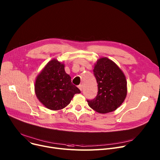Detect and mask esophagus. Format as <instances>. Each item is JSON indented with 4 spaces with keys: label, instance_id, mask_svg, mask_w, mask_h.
<instances>
[{
    "label": "esophagus",
    "instance_id": "34e87169",
    "mask_svg": "<svg viewBox=\"0 0 160 160\" xmlns=\"http://www.w3.org/2000/svg\"><path fill=\"white\" fill-rule=\"evenodd\" d=\"M78 88L80 89V91H82V88H83V86H82V85H79V86H78Z\"/></svg>",
    "mask_w": 160,
    "mask_h": 160
}]
</instances>
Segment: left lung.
Returning a JSON list of instances; mask_svg holds the SVG:
<instances>
[{
    "label": "left lung",
    "instance_id": "8db88e82",
    "mask_svg": "<svg viewBox=\"0 0 160 160\" xmlns=\"http://www.w3.org/2000/svg\"><path fill=\"white\" fill-rule=\"evenodd\" d=\"M93 73L98 83V93L94 99L87 100L89 106L100 113L115 111L127 96L123 72L114 62L105 57L97 61Z\"/></svg>",
    "mask_w": 160,
    "mask_h": 160
}]
</instances>
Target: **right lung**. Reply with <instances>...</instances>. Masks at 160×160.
Listing matches in <instances>:
<instances>
[{"label": "right lung", "mask_w": 160, "mask_h": 160, "mask_svg": "<svg viewBox=\"0 0 160 160\" xmlns=\"http://www.w3.org/2000/svg\"><path fill=\"white\" fill-rule=\"evenodd\" d=\"M35 91L39 101L55 111L66 107L74 94L80 93L65 72L63 63L55 59L49 61L37 77Z\"/></svg>", "instance_id": "right-lung-1"}]
</instances>
